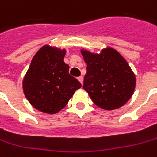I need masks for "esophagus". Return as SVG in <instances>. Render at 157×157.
Masks as SVG:
<instances>
[{
  "mask_svg": "<svg viewBox=\"0 0 157 157\" xmlns=\"http://www.w3.org/2000/svg\"><path fill=\"white\" fill-rule=\"evenodd\" d=\"M78 81L81 83V85H82V84H83V77H82V76L78 77Z\"/></svg>",
  "mask_w": 157,
  "mask_h": 157,
  "instance_id": "obj_1",
  "label": "esophagus"
}]
</instances>
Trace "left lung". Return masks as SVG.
<instances>
[{"instance_id": "1", "label": "left lung", "mask_w": 157, "mask_h": 157, "mask_svg": "<svg viewBox=\"0 0 157 157\" xmlns=\"http://www.w3.org/2000/svg\"><path fill=\"white\" fill-rule=\"evenodd\" d=\"M86 63L83 88L96 106L113 110L124 105L132 97L136 77L126 60L113 48L107 47L100 53L81 48Z\"/></svg>"}]
</instances>
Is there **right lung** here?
<instances>
[{
  "label": "right lung",
  "mask_w": 157,
  "mask_h": 157,
  "mask_svg": "<svg viewBox=\"0 0 157 157\" xmlns=\"http://www.w3.org/2000/svg\"><path fill=\"white\" fill-rule=\"evenodd\" d=\"M65 54L64 48L44 45L33 57L24 77V94L40 112H59L81 87L79 81L69 74V65L63 61Z\"/></svg>",
  "instance_id": "1"
}]
</instances>
